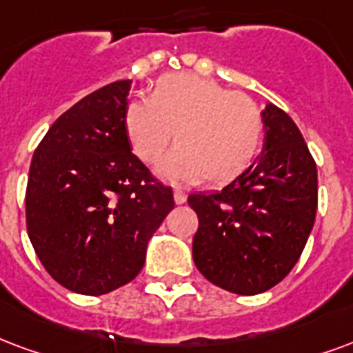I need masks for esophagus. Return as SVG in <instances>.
Wrapping results in <instances>:
<instances>
[{
	"instance_id": "34e87169",
	"label": "esophagus",
	"mask_w": 353,
	"mask_h": 353,
	"mask_svg": "<svg viewBox=\"0 0 353 353\" xmlns=\"http://www.w3.org/2000/svg\"><path fill=\"white\" fill-rule=\"evenodd\" d=\"M174 200H176V203H185L187 202V194H185L183 190L176 189L174 190Z\"/></svg>"
}]
</instances>
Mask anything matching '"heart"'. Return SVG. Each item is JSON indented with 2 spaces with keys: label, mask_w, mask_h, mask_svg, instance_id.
<instances>
[{
  "label": "heart",
  "mask_w": 353,
  "mask_h": 353,
  "mask_svg": "<svg viewBox=\"0 0 353 353\" xmlns=\"http://www.w3.org/2000/svg\"><path fill=\"white\" fill-rule=\"evenodd\" d=\"M123 125L130 148L155 164L170 140L179 142L161 174L176 181L224 185L254 163L263 134L262 110L243 91L189 72L163 77L148 99L127 104Z\"/></svg>",
  "instance_id": "1"
}]
</instances>
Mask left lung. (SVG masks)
Instances as JSON below:
<instances>
[{
	"instance_id": "8db88e82",
	"label": "left lung",
	"mask_w": 353,
	"mask_h": 353,
	"mask_svg": "<svg viewBox=\"0 0 353 353\" xmlns=\"http://www.w3.org/2000/svg\"><path fill=\"white\" fill-rule=\"evenodd\" d=\"M263 153L219 192L190 194L192 258L210 283L254 296L288 275L314 226L318 174L292 117L268 104Z\"/></svg>"
}]
</instances>
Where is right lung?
<instances>
[{"instance_id": "1", "label": "right lung", "mask_w": 353, "mask_h": 353, "mask_svg": "<svg viewBox=\"0 0 353 353\" xmlns=\"http://www.w3.org/2000/svg\"><path fill=\"white\" fill-rule=\"evenodd\" d=\"M130 80L57 117L33 153L26 224L44 270L70 292L103 296L142 271L172 189L132 155L123 125Z\"/></svg>"}]
</instances>
